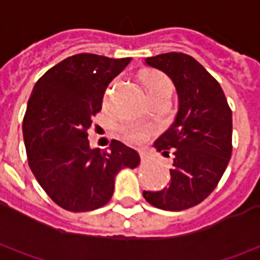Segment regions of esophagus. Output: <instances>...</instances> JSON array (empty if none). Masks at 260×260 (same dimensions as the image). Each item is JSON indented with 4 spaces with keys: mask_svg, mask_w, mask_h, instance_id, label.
Returning a JSON list of instances; mask_svg holds the SVG:
<instances>
[{
    "mask_svg": "<svg viewBox=\"0 0 260 260\" xmlns=\"http://www.w3.org/2000/svg\"><path fill=\"white\" fill-rule=\"evenodd\" d=\"M139 156H141V160L142 161H147L149 160V153L146 150H139Z\"/></svg>",
    "mask_w": 260,
    "mask_h": 260,
    "instance_id": "34e87169",
    "label": "esophagus"
}]
</instances>
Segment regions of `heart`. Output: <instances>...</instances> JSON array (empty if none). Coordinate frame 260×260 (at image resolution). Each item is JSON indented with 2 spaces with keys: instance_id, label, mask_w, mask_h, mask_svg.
<instances>
[{
  "instance_id": "1",
  "label": "heart",
  "mask_w": 260,
  "mask_h": 260,
  "mask_svg": "<svg viewBox=\"0 0 260 260\" xmlns=\"http://www.w3.org/2000/svg\"><path fill=\"white\" fill-rule=\"evenodd\" d=\"M146 89L149 96L154 94H171L173 85L167 76L164 75H152L146 79ZM121 134L126 141L129 142H143L147 136V129L141 125L136 124H124L121 126Z\"/></svg>"
}]
</instances>
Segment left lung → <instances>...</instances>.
Wrapping results in <instances>:
<instances>
[{
	"label": "left lung",
	"instance_id": "8db88e82",
	"mask_svg": "<svg viewBox=\"0 0 260 260\" xmlns=\"http://www.w3.org/2000/svg\"><path fill=\"white\" fill-rule=\"evenodd\" d=\"M145 64L173 80L178 110L153 145L164 156L173 153L171 182L161 191H143V198L154 207L181 212L205 201L223 177L233 150V113L221 86L191 55L160 54Z\"/></svg>",
	"mask_w": 260,
	"mask_h": 260
}]
</instances>
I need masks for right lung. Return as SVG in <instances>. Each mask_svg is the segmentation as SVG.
I'll return each instance as SVG.
<instances>
[{
  "label": "right lung",
  "mask_w": 260,
  "mask_h": 260,
  "mask_svg": "<svg viewBox=\"0 0 260 260\" xmlns=\"http://www.w3.org/2000/svg\"><path fill=\"white\" fill-rule=\"evenodd\" d=\"M131 59L76 54L48 69L31 90L22 126L27 161L40 186L65 210L104 206L119 171L141 163L122 142L100 150L87 139L108 83Z\"/></svg>",
  "instance_id": "1"
}]
</instances>
